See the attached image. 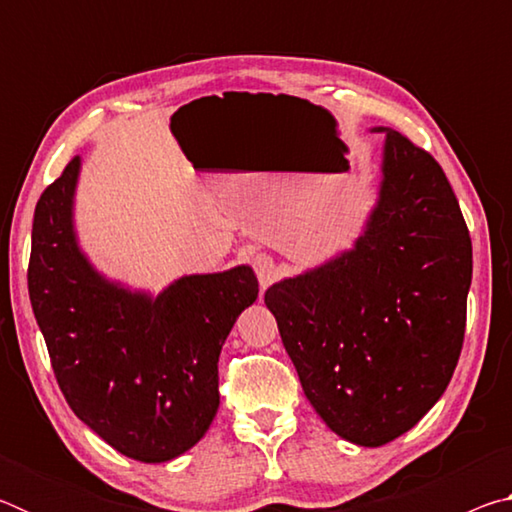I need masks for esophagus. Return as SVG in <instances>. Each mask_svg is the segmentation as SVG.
Segmentation results:
<instances>
[{
	"label": "esophagus",
	"mask_w": 512,
	"mask_h": 512,
	"mask_svg": "<svg viewBox=\"0 0 512 512\" xmlns=\"http://www.w3.org/2000/svg\"><path fill=\"white\" fill-rule=\"evenodd\" d=\"M253 268L257 273V280H259V287L262 289H268L275 280V262L271 255L266 253H259L253 257Z\"/></svg>",
	"instance_id": "1"
}]
</instances>
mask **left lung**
<instances>
[{"mask_svg": "<svg viewBox=\"0 0 512 512\" xmlns=\"http://www.w3.org/2000/svg\"><path fill=\"white\" fill-rule=\"evenodd\" d=\"M386 133L366 232L332 262L273 284L264 302L325 424L379 447L420 422L461 357L472 239L445 171Z\"/></svg>", "mask_w": 512, "mask_h": 512, "instance_id": "1", "label": "left lung"}]
</instances>
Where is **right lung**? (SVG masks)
I'll use <instances>...</instances> for the list:
<instances>
[{"instance_id":"obj_1","label":"right lung","mask_w":512,"mask_h":512,"mask_svg":"<svg viewBox=\"0 0 512 512\" xmlns=\"http://www.w3.org/2000/svg\"><path fill=\"white\" fill-rule=\"evenodd\" d=\"M81 158L36 205L29 298L72 411L128 458L171 461L205 436L219 409V354L259 293L250 266L187 275L158 298L97 273L74 235Z\"/></svg>"}]
</instances>
